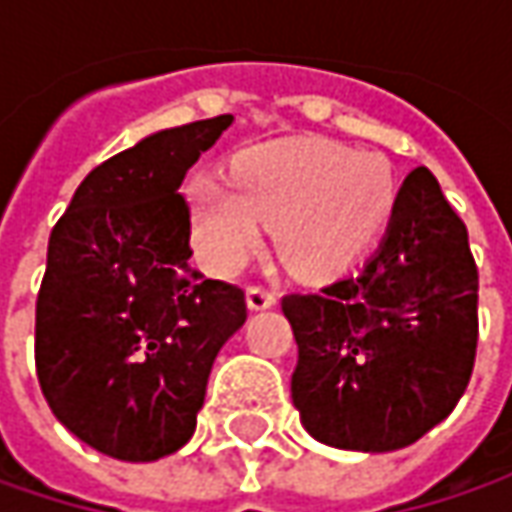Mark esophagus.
<instances>
[{
    "instance_id": "34e87169",
    "label": "esophagus",
    "mask_w": 512,
    "mask_h": 512,
    "mask_svg": "<svg viewBox=\"0 0 512 512\" xmlns=\"http://www.w3.org/2000/svg\"><path fill=\"white\" fill-rule=\"evenodd\" d=\"M276 305V293L267 290V287H250L247 290V307L250 310H267V307Z\"/></svg>"
}]
</instances>
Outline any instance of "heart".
<instances>
[{"label":"heart","mask_w":512,"mask_h":512,"mask_svg":"<svg viewBox=\"0 0 512 512\" xmlns=\"http://www.w3.org/2000/svg\"><path fill=\"white\" fill-rule=\"evenodd\" d=\"M233 186L199 173L187 185L193 239L207 265L233 273L273 227L279 259L296 276H330L353 265L387 225L393 170L376 153L325 142L250 148Z\"/></svg>","instance_id":"obj_1"}]
</instances>
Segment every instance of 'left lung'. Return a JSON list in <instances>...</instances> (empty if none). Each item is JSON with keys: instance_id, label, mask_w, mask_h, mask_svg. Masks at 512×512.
<instances>
[{"instance_id": "1", "label": "left lung", "mask_w": 512, "mask_h": 512, "mask_svg": "<svg viewBox=\"0 0 512 512\" xmlns=\"http://www.w3.org/2000/svg\"><path fill=\"white\" fill-rule=\"evenodd\" d=\"M282 310L299 344L290 396L316 442L390 453L444 422L476 362L479 270L436 176L404 179L359 273Z\"/></svg>"}]
</instances>
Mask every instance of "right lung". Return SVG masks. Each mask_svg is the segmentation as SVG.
<instances>
[{
	"mask_svg": "<svg viewBox=\"0 0 512 512\" xmlns=\"http://www.w3.org/2000/svg\"><path fill=\"white\" fill-rule=\"evenodd\" d=\"M233 125L150 133L93 168L48 242L36 299V376L76 439L122 462L185 447L245 293L190 267L185 173Z\"/></svg>",
	"mask_w": 512,
	"mask_h": 512,
	"instance_id": "add662e5",
	"label": "right lung"
}]
</instances>
